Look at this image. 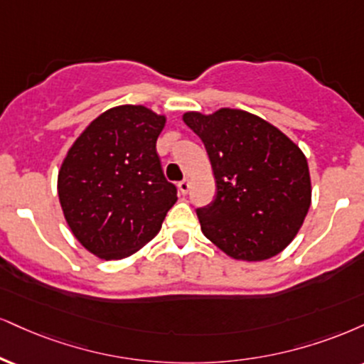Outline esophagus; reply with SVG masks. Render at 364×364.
I'll return each mask as SVG.
<instances>
[{
	"label": "esophagus",
	"instance_id": "1",
	"mask_svg": "<svg viewBox=\"0 0 364 364\" xmlns=\"http://www.w3.org/2000/svg\"><path fill=\"white\" fill-rule=\"evenodd\" d=\"M178 190L181 195H186L188 190H190V181L188 179H183V181L178 183Z\"/></svg>",
	"mask_w": 364,
	"mask_h": 364
}]
</instances>
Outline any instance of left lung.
<instances>
[{"label": "left lung", "instance_id": "left-lung-1", "mask_svg": "<svg viewBox=\"0 0 364 364\" xmlns=\"http://www.w3.org/2000/svg\"><path fill=\"white\" fill-rule=\"evenodd\" d=\"M212 163L217 196L196 210L203 235L232 259L277 256L299 234L310 203L307 157L264 118L237 108L186 112Z\"/></svg>", "mask_w": 364, "mask_h": 364}]
</instances>
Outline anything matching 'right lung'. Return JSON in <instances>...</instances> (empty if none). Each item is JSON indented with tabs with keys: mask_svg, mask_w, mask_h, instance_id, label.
Masks as SVG:
<instances>
[{
	"mask_svg": "<svg viewBox=\"0 0 364 364\" xmlns=\"http://www.w3.org/2000/svg\"><path fill=\"white\" fill-rule=\"evenodd\" d=\"M166 115L144 105L103 112L77 135L57 174V195L73 235L105 261L124 259L161 230L176 203L156 142Z\"/></svg>",
	"mask_w": 364,
	"mask_h": 364,
	"instance_id": "1",
	"label": "right lung"
}]
</instances>
